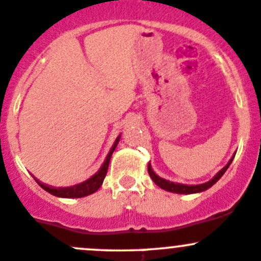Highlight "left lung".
Returning <instances> with one entry per match:
<instances>
[{"label": "left lung", "instance_id": "8db88e82", "mask_svg": "<svg viewBox=\"0 0 261 261\" xmlns=\"http://www.w3.org/2000/svg\"><path fill=\"white\" fill-rule=\"evenodd\" d=\"M234 154L232 156V159L229 160L228 164L226 165V166L223 167L222 170H219L217 174L215 175V177L213 179H211L210 181L204 182V184H199V185H187V184H180V182H172V181H169V180L166 179H162V177H160L159 175L156 174V172L152 170L151 167V164H148V174L149 176H151V179L153 180L154 184L157 185V187H160L161 189L166 190V192H170V193H176V194H195V193H202L204 192V190L210 189L212 185H215L216 182L218 181L219 179L222 177V175L226 172V170L228 169V166L231 165L232 160H233Z\"/></svg>", "mask_w": 261, "mask_h": 261}]
</instances>
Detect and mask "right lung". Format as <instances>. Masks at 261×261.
<instances>
[{"instance_id": "obj_1", "label": "right lung", "mask_w": 261, "mask_h": 261, "mask_svg": "<svg viewBox=\"0 0 261 261\" xmlns=\"http://www.w3.org/2000/svg\"><path fill=\"white\" fill-rule=\"evenodd\" d=\"M119 139H120V136H118L117 139H115L114 144H113V147L110 148L109 153H108L102 166L100 167L99 171H97L96 174L92 175L90 179L85 180V181L80 182V184L72 185V187H67V188H51V187H48V185L43 184V182L38 181V180L37 182L43 188L44 190H46V192L50 193L51 195H56V197H59V198H84V197H87V195L92 194V193H95L100 187H101L102 181H104L105 176H107L110 159H112V154L113 152H114L115 147H117L118 143H119Z\"/></svg>"}]
</instances>
